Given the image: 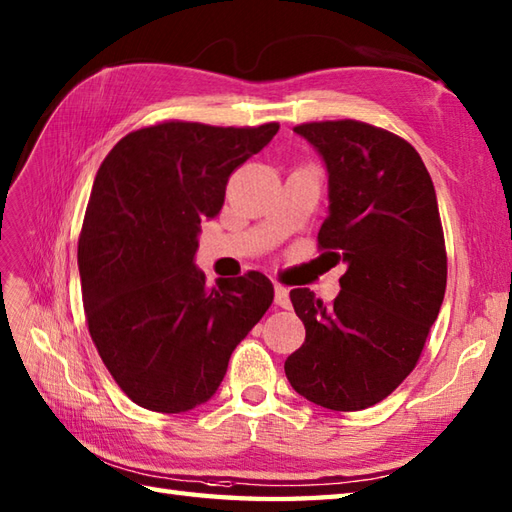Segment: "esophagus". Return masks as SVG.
Here are the masks:
<instances>
[{
  "label": "esophagus",
  "instance_id": "esophagus-1",
  "mask_svg": "<svg viewBox=\"0 0 512 512\" xmlns=\"http://www.w3.org/2000/svg\"><path fill=\"white\" fill-rule=\"evenodd\" d=\"M275 303L279 308H290V292L288 288L275 284Z\"/></svg>",
  "mask_w": 512,
  "mask_h": 512
}]
</instances>
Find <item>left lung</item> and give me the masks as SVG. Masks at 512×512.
<instances>
[{
  "instance_id": "8db88e82",
  "label": "left lung",
  "mask_w": 512,
  "mask_h": 512,
  "mask_svg": "<svg viewBox=\"0 0 512 512\" xmlns=\"http://www.w3.org/2000/svg\"><path fill=\"white\" fill-rule=\"evenodd\" d=\"M328 169L319 248L347 264L330 303L290 290L306 343L284 365L292 389L332 411L387 398L416 367L447 290L436 189L405 138L361 121L297 125Z\"/></svg>"
}]
</instances>
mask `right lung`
Listing matches in <instances>:
<instances>
[{"mask_svg": "<svg viewBox=\"0 0 512 512\" xmlns=\"http://www.w3.org/2000/svg\"><path fill=\"white\" fill-rule=\"evenodd\" d=\"M277 129L158 123L118 140L96 173L79 237L85 319L136 405L182 413L209 400L273 303V284L257 270L206 288L193 259L231 173Z\"/></svg>", "mask_w": 512, "mask_h": 512, "instance_id": "1", "label": "right lung"}]
</instances>
